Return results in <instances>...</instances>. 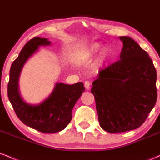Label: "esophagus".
<instances>
[{
    "instance_id": "34e87169",
    "label": "esophagus",
    "mask_w": 160,
    "mask_h": 160,
    "mask_svg": "<svg viewBox=\"0 0 160 160\" xmlns=\"http://www.w3.org/2000/svg\"><path fill=\"white\" fill-rule=\"evenodd\" d=\"M90 84H91V82L89 81H88V80H86V81L84 82V86H85L86 89H89V88H90Z\"/></svg>"
}]
</instances>
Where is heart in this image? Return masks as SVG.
Instances as JSON below:
<instances>
[{"mask_svg":"<svg viewBox=\"0 0 160 160\" xmlns=\"http://www.w3.org/2000/svg\"><path fill=\"white\" fill-rule=\"evenodd\" d=\"M99 47L98 45H95L94 47H93V49H97ZM108 55H109V51H108V49H104V52H103V56L105 58V57H108Z\"/></svg>","mask_w":160,"mask_h":160,"instance_id":"b5f03b06","label":"heart"}]
</instances>
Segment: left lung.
Segmentation results:
<instances>
[{
	"mask_svg": "<svg viewBox=\"0 0 160 160\" xmlns=\"http://www.w3.org/2000/svg\"><path fill=\"white\" fill-rule=\"evenodd\" d=\"M120 39V59L101 70L91 89L100 126L111 133L140 127L157 99V71L148 53L129 37Z\"/></svg>",
	"mask_w": 160,
	"mask_h": 160,
	"instance_id": "1",
	"label": "left lung"
}]
</instances>
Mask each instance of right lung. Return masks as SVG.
I'll list each match as a JSON object with an SVG mask.
<instances>
[{
  "label": "right lung",
  "instance_id": "add662e5",
  "mask_svg": "<svg viewBox=\"0 0 160 160\" xmlns=\"http://www.w3.org/2000/svg\"><path fill=\"white\" fill-rule=\"evenodd\" d=\"M50 44L47 38H36L27 42L10 71L7 95L16 114L24 124L43 133H56L65 128L72 119V110L85 90L83 83H56L52 94L39 105L25 103L20 96L19 78L24 64L39 46Z\"/></svg>",
  "mask_w": 160,
  "mask_h": 160
}]
</instances>
